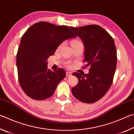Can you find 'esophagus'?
<instances>
[{
	"instance_id": "1",
	"label": "esophagus",
	"mask_w": 134,
	"mask_h": 134,
	"mask_svg": "<svg viewBox=\"0 0 134 134\" xmlns=\"http://www.w3.org/2000/svg\"><path fill=\"white\" fill-rule=\"evenodd\" d=\"M71 72H70V71H67L66 72V76L67 77H69V76H71Z\"/></svg>"
}]
</instances>
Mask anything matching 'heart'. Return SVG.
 <instances>
[{"label": "heart", "mask_w": 134, "mask_h": 134, "mask_svg": "<svg viewBox=\"0 0 134 134\" xmlns=\"http://www.w3.org/2000/svg\"><path fill=\"white\" fill-rule=\"evenodd\" d=\"M81 44V43L80 41H77V40H74L71 42V46L72 47V46H74V45H77V44ZM61 46H62V45H60V46H59L58 48H60ZM65 64H66L67 66L69 67H71V64L70 62H67L66 63H65Z\"/></svg>", "instance_id": "b5f03b06"}]
</instances>
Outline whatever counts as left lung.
Wrapping results in <instances>:
<instances>
[{
    "instance_id": "1",
    "label": "left lung",
    "mask_w": 134,
    "mask_h": 134,
    "mask_svg": "<svg viewBox=\"0 0 134 134\" xmlns=\"http://www.w3.org/2000/svg\"><path fill=\"white\" fill-rule=\"evenodd\" d=\"M70 28L83 41L84 62L87 63L86 67H90L88 74H72L79 82L72 88V94L84 103H94L105 96L112 83L117 62L114 40L107 31L96 25Z\"/></svg>"
}]
</instances>
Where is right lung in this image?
Returning a JSON list of instances; mask_svg holds the SVG:
<instances>
[{
    "label": "right lung",
    "mask_w": 134,
    "mask_h": 134,
    "mask_svg": "<svg viewBox=\"0 0 134 134\" xmlns=\"http://www.w3.org/2000/svg\"><path fill=\"white\" fill-rule=\"evenodd\" d=\"M76 37L67 26L46 22H38L27 29L16 55L18 79L27 96L41 100L54 94L66 74L61 68L54 71L48 69L47 59L64 41Z\"/></svg>",
    "instance_id": "right-lung-1"
}]
</instances>
